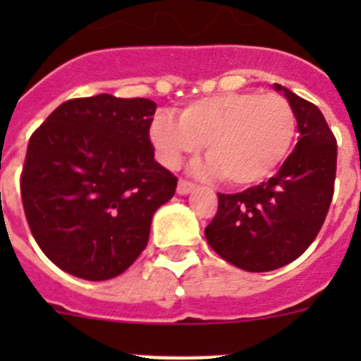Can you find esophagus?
Listing matches in <instances>:
<instances>
[{
    "label": "esophagus",
    "instance_id": "esophagus-1",
    "mask_svg": "<svg viewBox=\"0 0 361 361\" xmlns=\"http://www.w3.org/2000/svg\"><path fill=\"white\" fill-rule=\"evenodd\" d=\"M195 190V184L190 183V180H186V178H180L177 184V193L178 195H188L190 191Z\"/></svg>",
    "mask_w": 361,
    "mask_h": 361
}]
</instances>
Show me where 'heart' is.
Instances as JSON below:
<instances>
[{
	"label": "heart",
	"instance_id": "heart-1",
	"mask_svg": "<svg viewBox=\"0 0 361 361\" xmlns=\"http://www.w3.org/2000/svg\"><path fill=\"white\" fill-rule=\"evenodd\" d=\"M295 135L296 116L288 99L257 92L197 99L180 110L178 121L159 114L149 126L162 164L177 168L206 146L208 170L233 188L257 186L275 175L289 157Z\"/></svg>",
	"mask_w": 361,
	"mask_h": 361
}]
</instances>
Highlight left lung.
Segmentation results:
<instances>
[{
    "label": "left lung",
    "mask_w": 361,
    "mask_h": 361,
    "mask_svg": "<svg viewBox=\"0 0 361 361\" xmlns=\"http://www.w3.org/2000/svg\"><path fill=\"white\" fill-rule=\"evenodd\" d=\"M298 123V142L275 177L240 193H219L204 229L219 257L251 273L273 271L307 250L329 212L336 178V137L317 104L283 86Z\"/></svg>",
    "instance_id": "8db88e82"
}]
</instances>
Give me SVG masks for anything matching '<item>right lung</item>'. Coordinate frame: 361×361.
I'll use <instances>...</instances> for the list:
<instances>
[{"instance_id":"right-lung-1","label":"right lung","mask_w":361,"mask_h":361,"mask_svg":"<svg viewBox=\"0 0 361 361\" xmlns=\"http://www.w3.org/2000/svg\"><path fill=\"white\" fill-rule=\"evenodd\" d=\"M157 104L110 94L65 101L28 141L21 200L32 237L63 271L110 280L145 251L177 177L153 159Z\"/></svg>"}]
</instances>
